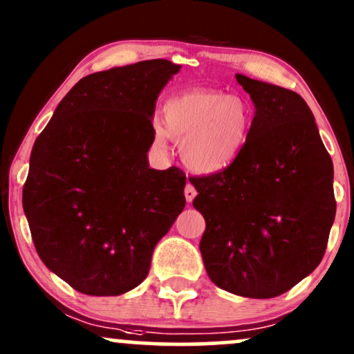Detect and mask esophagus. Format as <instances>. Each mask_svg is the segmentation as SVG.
I'll use <instances>...</instances> for the list:
<instances>
[{
  "label": "esophagus",
  "mask_w": 354,
  "mask_h": 354,
  "mask_svg": "<svg viewBox=\"0 0 354 354\" xmlns=\"http://www.w3.org/2000/svg\"><path fill=\"white\" fill-rule=\"evenodd\" d=\"M194 196H196V189H194V186L191 185V183H188V185H186V188H185L186 201L191 203V201L194 200Z\"/></svg>",
  "instance_id": "obj_1"
}]
</instances>
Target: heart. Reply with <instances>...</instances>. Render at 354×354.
Instances as JSON below:
<instances>
[{"instance_id": "1", "label": "heart", "mask_w": 354, "mask_h": 354, "mask_svg": "<svg viewBox=\"0 0 354 354\" xmlns=\"http://www.w3.org/2000/svg\"><path fill=\"white\" fill-rule=\"evenodd\" d=\"M250 103L218 89H189L165 101L163 121L153 123V143L181 141V160L193 173L211 176L228 169L248 143Z\"/></svg>"}]
</instances>
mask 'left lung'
Returning <instances> with one entry per match:
<instances>
[{
    "label": "left lung",
    "mask_w": 354,
    "mask_h": 354,
    "mask_svg": "<svg viewBox=\"0 0 354 354\" xmlns=\"http://www.w3.org/2000/svg\"><path fill=\"white\" fill-rule=\"evenodd\" d=\"M254 104L248 143L225 171L191 178L206 230L200 251L221 290L266 299L323 259L335 221L333 163L298 93L236 75Z\"/></svg>",
    "instance_id": "left-lung-1"
}]
</instances>
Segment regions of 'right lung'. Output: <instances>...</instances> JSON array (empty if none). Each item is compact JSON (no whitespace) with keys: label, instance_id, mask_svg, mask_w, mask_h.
<instances>
[{"label":"right lung","instance_id":"obj_1","mask_svg":"<svg viewBox=\"0 0 354 354\" xmlns=\"http://www.w3.org/2000/svg\"><path fill=\"white\" fill-rule=\"evenodd\" d=\"M180 68L149 59L84 76L36 138L23 209L41 261L80 293L136 288L185 208L183 171L148 163L156 100Z\"/></svg>","mask_w":354,"mask_h":354}]
</instances>
